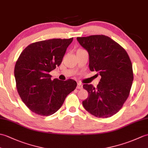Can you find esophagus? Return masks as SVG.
<instances>
[{
	"label": "esophagus",
	"mask_w": 148,
	"mask_h": 148,
	"mask_svg": "<svg viewBox=\"0 0 148 148\" xmlns=\"http://www.w3.org/2000/svg\"><path fill=\"white\" fill-rule=\"evenodd\" d=\"M77 89H79V90H80V89H82V88H83L82 84L78 83L77 84Z\"/></svg>",
	"instance_id": "obj_1"
}]
</instances>
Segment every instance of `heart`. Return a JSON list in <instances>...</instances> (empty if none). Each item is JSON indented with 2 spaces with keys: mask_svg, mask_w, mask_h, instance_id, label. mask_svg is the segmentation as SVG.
Segmentation results:
<instances>
[{
  "mask_svg": "<svg viewBox=\"0 0 148 148\" xmlns=\"http://www.w3.org/2000/svg\"><path fill=\"white\" fill-rule=\"evenodd\" d=\"M79 50H83V49H78L77 51H79Z\"/></svg>",
  "mask_w": 148,
  "mask_h": 148,
  "instance_id": "heart-1",
  "label": "heart"
}]
</instances>
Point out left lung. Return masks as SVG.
<instances>
[{"label": "left lung", "mask_w": 148, "mask_h": 148, "mask_svg": "<svg viewBox=\"0 0 148 148\" xmlns=\"http://www.w3.org/2000/svg\"><path fill=\"white\" fill-rule=\"evenodd\" d=\"M89 53V67L101 76L96 88L84 84L88 92L83 105L98 118L116 114L129 96L134 80L132 64L128 53L118 43L104 35L77 37Z\"/></svg>", "instance_id": "8db88e82"}]
</instances>
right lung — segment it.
<instances>
[{"instance_id":"right-lung-1","label":"right lung","mask_w":148,"mask_h":148,"mask_svg":"<svg viewBox=\"0 0 148 148\" xmlns=\"http://www.w3.org/2000/svg\"><path fill=\"white\" fill-rule=\"evenodd\" d=\"M72 40L52 39L32 43L23 49L16 62L18 93L27 108L37 114H54L76 88L75 81L51 80L49 74L60 65Z\"/></svg>"}]
</instances>
